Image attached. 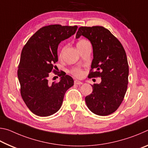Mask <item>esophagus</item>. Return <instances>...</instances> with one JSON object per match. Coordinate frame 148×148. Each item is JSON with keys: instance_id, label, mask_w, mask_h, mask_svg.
Here are the masks:
<instances>
[{"instance_id": "obj_1", "label": "esophagus", "mask_w": 148, "mask_h": 148, "mask_svg": "<svg viewBox=\"0 0 148 148\" xmlns=\"http://www.w3.org/2000/svg\"><path fill=\"white\" fill-rule=\"evenodd\" d=\"M74 84L77 85H82L83 83L82 82L79 81V80H74Z\"/></svg>"}]
</instances>
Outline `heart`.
Wrapping results in <instances>:
<instances>
[{
  "label": "heart",
  "instance_id": "1",
  "mask_svg": "<svg viewBox=\"0 0 148 148\" xmlns=\"http://www.w3.org/2000/svg\"><path fill=\"white\" fill-rule=\"evenodd\" d=\"M86 42H87V41L86 40H84V39L79 40L78 42L77 43V46L78 47L79 46H82V44L86 43ZM64 49V47H62V48L61 50V51H60V53H59V57H60V58H61V57H62V53H63ZM71 73L73 74L74 76H76V77H81L82 76V74H83V72H82V70L80 69L79 68H74L73 69H72Z\"/></svg>",
  "mask_w": 148,
  "mask_h": 148
}]
</instances>
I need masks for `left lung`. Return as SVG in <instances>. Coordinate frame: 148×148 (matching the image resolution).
I'll return each mask as SVG.
<instances>
[{"label": "left lung", "mask_w": 148, "mask_h": 148, "mask_svg": "<svg viewBox=\"0 0 148 148\" xmlns=\"http://www.w3.org/2000/svg\"><path fill=\"white\" fill-rule=\"evenodd\" d=\"M84 36L91 42L93 51L89 77H101L99 84L91 85L92 92L85 100L88 108L105 116L117 110L126 93L129 64L125 51L116 37L101 26L81 27L76 38ZM95 70V72L92 71Z\"/></svg>", "instance_id": "8db88e82"}]
</instances>
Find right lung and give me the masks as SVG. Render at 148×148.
<instances>
[{
    "label": "right lung",
    "mask_w": 148,
    "mask_h": 148,
    "mask_svg": "<svg viewBox=\"0 0 148 148\" xmlns=\"http://www.w3.org/2000/svg\"><path fill=\"white\" fill-rule=\"evenodd\" d=\"M77 26L51 25L36 31L22 49L17 71L21 95L25 103L36 116L46 117L61 107L64 96L74 80L61 75L58 83H49L48 77L57 68L60 42L75 34Z\"/></svg>",
    "instance_id": "right-lung-1"
}]
</instances>
